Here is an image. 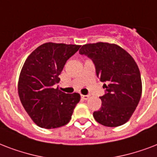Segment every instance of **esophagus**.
Here are the masks:
<instances>
[{"label":"esophagus","mask_w":157,"mask_h":157,"mask_svg":"<svg viewBox=\"0 0 157 157\" xmlns=\"http://www.w3.org/2000/svg\"><path fill=\"white\" fill-rule=\"evenodd\" d=\"M81 97L83 100H87V99H89V98H90L88 95H81Z\"/></svg>","instance_id":"esophagus-1"}]
</instances>
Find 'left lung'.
Here are the masks:
<instances>
[{
    "label": "left lung",
    "instance_id": "8db88e82",
    "mask_svg": "<svg viewBox=\"0 0 157 157\" xmlns=\"http://www.w3.org/2000/svg\"><path fill=\"white\" fill-rule=\"evenodd\" d=\"M79 53L94 62L97 76L105 89L100 97L101 106L94 118L105 127H115L129 120L142 94V81L138 65L123 48L114 43H89Z\"/></svg>",
    "mask_w": 157,
    "mask_h": 157
}]
</instances>
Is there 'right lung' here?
I'll use <instances>...</instances> for the list:
<instances>
[{"instance_id": "obj_1", "label": "right lung", "mask_w": 157, "mask_h": 157, "mask_svg": "<svg viewBox=\"0 0 157 157\" xmlns=\"http://www.w3.org/2000/svg\"><path fill=\"white\" fill-rule=\"evenodd\" d=\"M80 45L46 43L25 59L19 76V98L30 118L39 127L52 129L67 124L81 99L77 93L68 94L54 89L59 75Z\"/></svg>"}]
</instances>
